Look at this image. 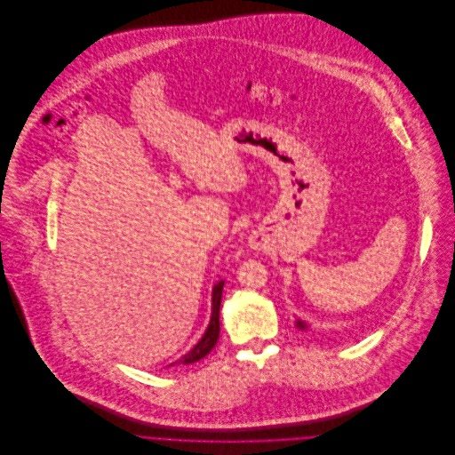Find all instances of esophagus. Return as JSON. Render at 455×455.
Masks as SVG:
<instances>
[{"instance_id":"esophagus-1","label":"esophagus","mask_w":455,"mask_h":455,"mask_svg":"<svg viewBox=\"0 0 455 455\" xmlns=\"http://www.w3.org/2000/svg\"><path fill=\"white\" fill-rule=\"evenodd\" d=\"M251 245H252V247H258V245H259V242H258L256 238H251Z\"/></svg>"}]
</instances>
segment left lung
<instances>
[{"label":"left lung","instance_id":"1","mask_svg":"<svg viewBox=\"0 0 455 455\" xmlns=\"http://www.w3.org/2000/svg\"><path fill=\"white\" fill-rule=\"evenodd\" d=\"M297 325H299L300 329H305V327H307V324H303L302 321H297Z\"/></svg>","mask_w":455,"mask_h":455}]
</instances>
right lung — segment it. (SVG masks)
Listing matches in <instances>:
<instances>
[{"label":"right lung","mask_w":455,"mask_h":455,"mask_svg":"<svg viewBox=\"0 0 455 455\" xmlns=\"http://www.w3.org/2000/svg\"><path fill=\"white\" fill-rule=\"evenodd\" d=\"M223 284L225 282H218L213 286V297H212V319H210V325L204 331L203 338L197 341L189 353H186L179 362H173L172 365L179 363V365H189L199 362L201 358H204L215 345H217L218 336H220V303H221V291H223Z\"/></svg>","instance_id":"1"}]
</instances>
